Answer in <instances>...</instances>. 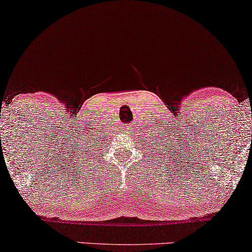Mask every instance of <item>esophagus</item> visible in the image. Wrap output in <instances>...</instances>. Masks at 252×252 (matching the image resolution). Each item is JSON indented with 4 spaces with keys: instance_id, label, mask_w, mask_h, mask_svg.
Instances as JSON below:
<instances>
[{
    "instance_id": "obj_1",
    "label": "esophagus",
    "mask_w": 252,
    "mask_h": 252,
    "mask_svg": "<svg viewBox=\"0 0 252 252\" xmlns=\"http://www.w3.org/2000/svg\"><path fill=\"white\" fill-rule=\"evenodd\" d=\"M126 129H128V130H129V128H126Z\"/></svg>"
}]
</instances>
